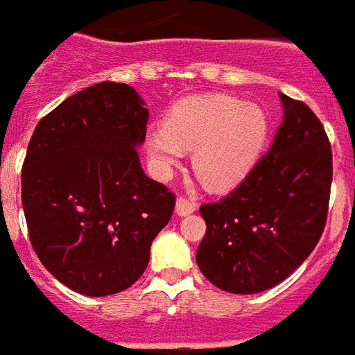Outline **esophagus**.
I'll list each match as a JSON object with an SVG mask.
<instances>
[{
  "mask_svg": "<svg viewBox=\"0 0 355 355\" xmlns=\"http://www.w3.org/2000/svg\"><path fill=\"white\" fill-rule=\"evenodd\" d=\"M196 209H198V205L193 203L191 199L186 198H178L177 205H175V212H177L178 216H188V214H191Z\"/></svg>",
  "mask_w": 355,
  "mask_h": 355,
  "instance_id": "esophagus-1",
  "label": "esophagus"
}]
</instances>
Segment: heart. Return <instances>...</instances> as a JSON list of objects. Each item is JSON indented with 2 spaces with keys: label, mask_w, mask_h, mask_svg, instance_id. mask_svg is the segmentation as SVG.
Returning a JSON list of instances; mask_svg holds the SVG:
<instances>
[{
  "label": "heart",
  "mask_w": 355,
  "mask_h": 355,
  "mask_svg": "<svg viewBox=\"0 0 355 355\" xmlns=\"http://www.w3.org/2000/svg\"><path fill=\"white\" fill-rule=\"evenodd\" d=\"M269 133V118L256 103L224 94L190 96L146 131L144 146L157 173L167 175L193 150V171L207 188L225 190L254 167Z\"/></svg>",
  "instance_id": "obj_1"
}]
</instances>
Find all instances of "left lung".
Returning a JSON list of instances; mask_svg holds the SVG:
<instances>
[{
  "label": "left lung",
  "mask_w": 355,
  "mask_h": 355,
  "mask_svg": "<svg viewBox=\"0 0 355 355\" xmlns=\"http://www.w3.org/2000/svg\"><path fill=\"white\" fill-rule=\"evenodd\" d=\"M280 101L284 120L269 152L227 198L199 207L207 233L196 259L205 277L230 293L280 284L324 233L331 144L309 105L284 94Z\"/></svg>",
  "instance_id": "obj_1"
}]
</instances>
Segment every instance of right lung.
Returning <instances> with one entry per match:
<instances>
[{
	"mask_svg": "<svg viewBox=\"0 0 355 355\" xmlns=\"http://www.w3.org/2000/svg\"><path fill=\"white\" fill-rule=\"evenodd\" d=\"M146 122L131 86L99 83L62 101L31 135L22 165L31 246L77 293L103 297L137 282L171 220L173 191L139 162Z\"/></svg>",
	"mask_w": 355,
	"mask_h": 355,
	"instance_id": "add662e5",
	"label": "right lung"
}]
</instances>
